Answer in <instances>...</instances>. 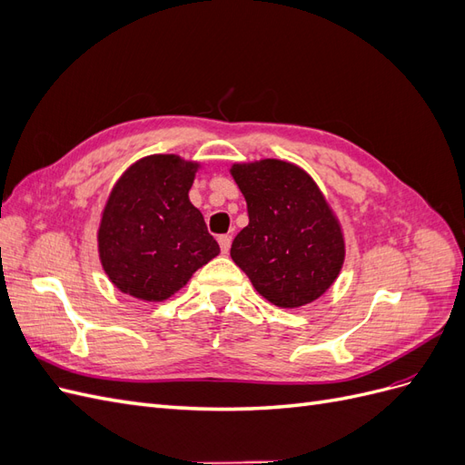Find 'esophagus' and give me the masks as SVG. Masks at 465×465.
Wrapping results in <instances>:
<instances>
[{"label": "esophagus", "instance_id": "obj_1", "mask_svg": "<svg viewBox=\"0 0 465 465\" xmlns=\"http://www.w3.org/2000/svg\"><path fill=\"white\" fill-rule=\"evenodd\" d=\"M217 241H219V246H221L223 254H227V252L231 250V241H232L231 234H221V236L217 238Z\"/></svg>", "mask_w": 465, "mask_h": 465}]
</instances>
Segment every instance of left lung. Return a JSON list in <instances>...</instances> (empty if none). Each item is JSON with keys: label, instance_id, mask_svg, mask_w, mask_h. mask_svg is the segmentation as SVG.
<instances>
[{"label": "left lung", "instance_id": "obj_1", "mask_svg": "<svg viewBox=\"0 0 465 465\" xmlns=\"http://www.w3.org/2000/svg\"><path fill=\"white\" fill-rule=\"evenodd\" d=\"M231 174L250 219L232 241V262L275 306L297 308L322 297L341 272L345 242L316 182L277 159L234 164Z\"/></svg>", "mask_w": 465, "mask_h": 465}]
</instances>
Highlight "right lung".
<instances>
[{
	"mask_svg": "<svg viewBox=\"0 0 465 465\" xmlns=\"http://www.w3.org/2000/svg\"><path fill=\"white\" fill-rule=\"evenodd\" d=\"M195 171L198 164L176 154H151L116 182L103 211L98 254L122 292L164 301L219 254L188 198Z\"/></svg>",
	"mask_w": 465,
	"mask_h": 465,
	"instance_id": "right-lung-1",
	"label": "right lung"
}]
</instances>
